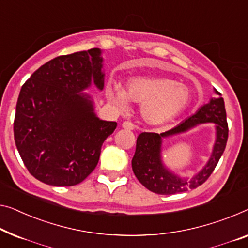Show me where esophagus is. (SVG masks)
<instances>
[{"mask_svg":"<svg viewBox=\"0 0 248 248\" xmlns=\"http://www.w3.org/2000/svg\"><path fill=\"white\" fill-rule=\"evenodd\" d=\"M121 125H123L124 129H127V130H134L135 129V125L132 124L130 121H124Z\"/></svg>","mask_w":248,"mask_h":248,"instance_id":"esophagus-1","label":"esophagus"}]
</instances>
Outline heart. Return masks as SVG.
Segmentation results:
<instances>
[{
  "label": "heart",
  "instance_id": "b5f03b06",
  "mask_svg": "<svg viewBox=\"0 0 248 248\" xmlns=\"http://www.w3.org/2000/svg\"><path fill=\"white\" fill-rule=\"evenodd\" d=\"M108 98L114 106L125 109L129 100L141 103V116L147 124L168 123L182 113L190 101V92L182 83L167 78H134L127 87L113 86Z\"/></svg>",
  "mask_w": 248,
  "mask_h": 248
}]
</instances>
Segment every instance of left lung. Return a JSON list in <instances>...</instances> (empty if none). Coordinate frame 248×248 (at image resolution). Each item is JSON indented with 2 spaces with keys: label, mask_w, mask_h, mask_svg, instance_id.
I'll return each mask as SVG.
<instances>
[{
  "label": "left lung",
  "mask_w": 248,
  "mask_h": 248,
  "mask_svg": "<svg viewBox=\"0 0 248 248\" xmlns=\"http://www.w3.org/2000/svg\"><path fill=\"white\" fill-rule=\"evenodd\" d=\"M218 95L212 98L195 114L183 121L170 130L156 134V132H142L137 138L136 153L132 158V170L137 179L153 193L159 195H173L184 193L188 189H195L204 184L218 164L223 155L228 138V124L226 120L224 99L216 89ZM214 122L217 129V140L209 162L202 170L191 179H183L177 176L165 167L161 159L162 138L166 136L182 133L201 123Z\"/></svg>",
  "instance_id": "left-lung-1"
}]
</instances>
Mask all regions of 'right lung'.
Instances as JSON below:
<instances>
[{
    "label": "right lung",
    "instance_id": "obj_1",
    "mask_svg": "<svg viewBox=\"0 0 248 248\" xmlns=\"http://www.w3.org/2000/svg\"><path fill=\"white\" fill-rule=\"evenodd\" d=\"M101 50L60 55L36 70L18 94L14 140L29 172L52 186H75L97 166L117 127L95 116L83 90L105 86Z\"/></svg>",
    "mask_w": 248,
    "mask_h": 248
}]
</instances>
